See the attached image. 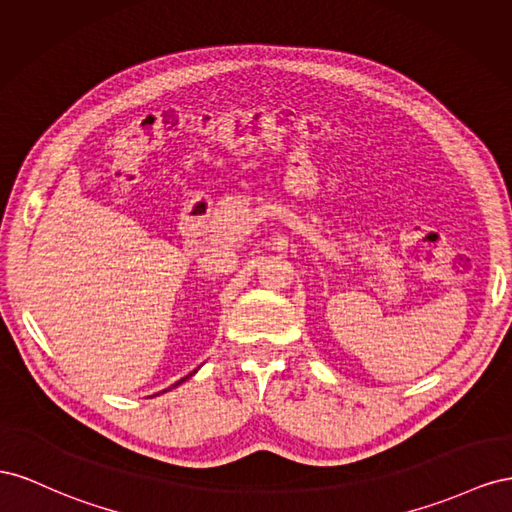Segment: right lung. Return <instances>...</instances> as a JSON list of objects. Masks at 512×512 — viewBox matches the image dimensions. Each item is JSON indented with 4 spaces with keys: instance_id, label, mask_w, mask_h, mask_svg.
Returning a JSON list of instances; mask_svg holds the SVG:
<instances>
[{
    "instance_id": "obj_1",
    "label": "right lung",
    "mask_w": 512,
    "mask_h": 512,
    "mask_svg": "<svg viewBox=\"0 0 512 512\" xmlns=\"http://www.w3.org/2000/svg\"><path fill=\"white\" fill-rule=\"evenodd\" d=\"M193 373H195V371H193ZM193 373H188V375H186V377H182V379H180V382H175V384H173V386H169V388H167V390H171V388H175V386H180V384H182V382H186V379H188V377H191V375H193ZM167 390H163V392H167ZM156 394H158V392H156Z\"/></svg>"
}]
</instances>
